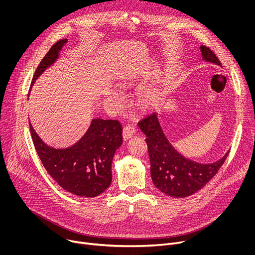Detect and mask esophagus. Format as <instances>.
Here are the masks:
<instances>
[{
	"label": "esophagus",
	"instance_id": "esophagus-1",
	"mask_svg": "<svg viewBox=\"0 0 255 255\" xmlns=\"http://www.w3.org/2000/svg\"><path fill=\"white\" fill-rule=\"evenodd\" d=\"M135 131H136V128L134 125H132V124L126 125L123 128V133H122L124 140H128L129 138H131L133 136V134L135 133Z\"/></svg>",
	"mask_w": 255,
	"mask_h": 255
}]
</instances>
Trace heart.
I'll return each mask as SVG.
<instances>
[{
  "mask_svg": "<svg viewBox=\"0 0 255 255\" xmlns=\"http://www.w3.org/2000/svg\"><path fill=\"white\" fill-rule=\"evenodd\" d=\"M118 96L120 98V95ZM159 96V90L155 87L143 88L137 95V103L141 108L147 109L154 106L157 103Z\"/></svg>",
  "mask_w": 255,
  "mask_h": 255,
  "instance_id": "1",
  "label": "heart"
}]
</instances>
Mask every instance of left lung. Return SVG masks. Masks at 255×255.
Masks as SVG:
<instances>
[{"instance_id": "8db88e82", "label": "left lung", "mask_w": 255, "mask_h": 255, "mask_svg": "<svg viewBox=\"0 0 255 255\" xmlns=\"http://www.w3.org/2000/svg\"><path fill=\"white\" fill-rule=\"evenodd\" d=\"M200 49L204 60L222 65L209 47L201 45ZM138 126L146 135L153 184L163 194L173 198H186L200 191L216 175L229 154L227 152L220 160L207 164L184 157L168 142L155 112L140 120Z\"/></svg>"}]
</instances>
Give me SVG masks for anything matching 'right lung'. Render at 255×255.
Wrapping results in <instances>:
<instances>
[{
    "mask_svg": "<svg viewBox=\"0 0 255 255\" xmlns=\"http://www.w3.org/2000/svg\"><path fill=\"white\" fill-rule=\"evenodd\" d=\"M66 42L67 39H61L51 46L36 68L31 86L55 61ZM29 128L43 166L63 190L80 197L93 198L111 185L112 160L123 142L119 121L94 119L83 138L65 149L47 146L30 122Z\"/></svg>",
    "mask_w": 255,
    "mask_h": 255,
    "instance_id": "1",
    "label": "right lung"
}]
</instances>
